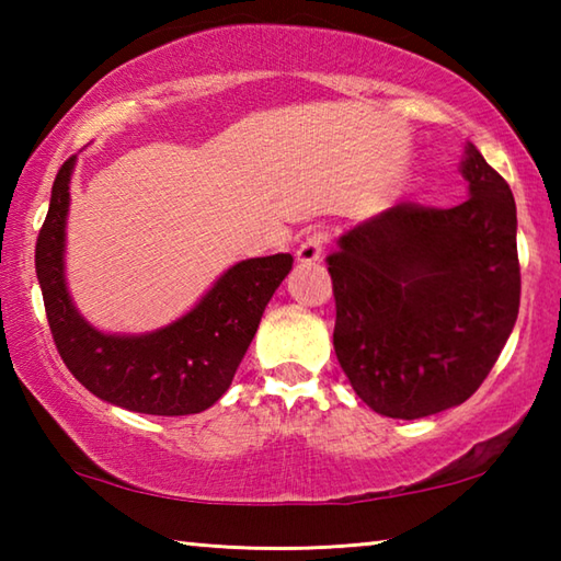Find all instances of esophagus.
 Masks as SVG:
<instances>
[{"label": "esophagus", "instance_id": "34e87169", "mask_svg": "<svg viewBox=\"0 0 561 561\" xmlns=\"http://www.w3.org/2000/svg\"><path fill=\"white\" fill-rule=\"evenodd\" d=\"M329 234L324 230H311L304 234V240L297 250V262H317L327 250Z\"/></svg>", "mask_w": 561, "mask_h": 561}]
</instances>
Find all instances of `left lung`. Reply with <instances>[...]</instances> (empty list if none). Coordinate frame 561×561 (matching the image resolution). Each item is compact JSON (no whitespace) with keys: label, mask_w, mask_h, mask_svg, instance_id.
<instances>
[{"label":"left lung","mask_w":561,"mask_h":561,"mask_svg":"<svg viewBox=\"0 0 561 561\" xmlns=\"http://www.w3.org/2000/svg\"><path fill=\"white\" fill-rule=\"evenodd\" d=\"M455 207L398 203L339 237L327 257L334 351L376 413L415 421L478 391L519 311L517 207L472 144Z\"/></svg>","instance_id":"left-lung-1"}]
</instances>
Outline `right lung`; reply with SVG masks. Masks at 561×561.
Returning <instances> with one entry per match:
<instances>
[{
  "label": "right lung",
  "mask_w": 561,
  "mask_h": 561,
  "mask_svg": "<svg viewBox=\"0 0 561 561\" xmlns=\"http://www.w3.org/2000/svg\"><path fill=\"white\" fill-rule=\"evenodd\" d=\"M76 156L56 173L36 240V277L64 364L101 401L148 415L201 413L230 388L291 254L237 262L173 324L138 336L103 334L73 307L64 277L66 215Z\"/></svg>",
  "instance_id": "right-lung-1"
}]
</instances>
